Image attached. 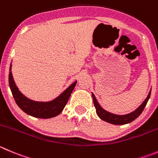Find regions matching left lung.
I'll return each mask as SVG.
<instances>
[{"mask_svg":"<svg viewBox=\"0 0 158 158\" xmlns=\"http://www.w3.org/2000/svg\"><path fill=\"white\" fill-rule=\"evenodd\" d=\"M151 92L150 91L149 94H148V97L145 99V100L143 101V103L135 110V111L132 112V113H129V114L127 115H115L113 113H110L109 112L104 110L102 107L99 106V104L98 103L97 100H96V97L93 95V93H92V96H93V102H94V106L96 107V111L97 115L99 116V117L100 119H102L104 121H106L108 123H112V124H116V125H123L126 124V123H129L131 122L134 121L135 119H137L141 113L143 112V109L146 106L147 102H148V99H149L150 96H151Z\"/></svg>","mask_w":158,"mask_h":158,"instance_id":"8db88e82","label":"left lung"}]
</instances>
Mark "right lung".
<instances>
[{
  "label": "right lung",
  "instance_id": "obj_1",
  "mask_svg": "<svg viewBox=\"0 0 158 158\" xmlns=\"http://www.w3.org/2000/svg\"><path fill=\"white\" fill-rule=\"evenodd\" d=\"M10 68L11 65L10 66L9 71V85L17 105L27 114L41 119H48L58 116L66 105L70 95L77 82L76 81L73 82L60 96L51 102H35L26 98L21 94V92H19L13 79Z\"/></svg>",
  "mask_w": 158,
  "mask_h": 158
}]
</instances>
